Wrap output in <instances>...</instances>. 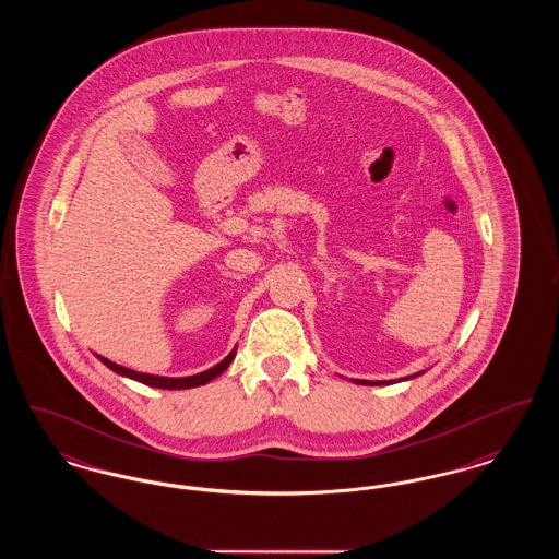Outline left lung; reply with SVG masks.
<instances>
[{
  "label": "left lung",
  "mask_w": 559,
  "mask_h": 559,
  "mask_svg": "<svg viewBox=\"0 0 559 559\" xmlns=\"http://www.w3.org/2000/svg\"><path fill=\"white\" fill-rule=\"evenodd\" d=\"M417 374H421V372H417ZM417 374H411V377H404V379H413V377H417ZM402 379V381H404ZM356 383H362V385H388V383H394V381H362V379H354Z\"/></svg>",
  "instance_id": "1"
}]
</instances>
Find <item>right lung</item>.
<instances>
[{
    "label": "right lung",
    "mask_w": 559,
    "mask_h": 559,
    "mask_svg": "<svg viewBox=\"0 0 559 559\" xmlns=\"http://www.w3.org/2000/svg\"><path fill=\"white\" fill-rule=\"evenodd\" d=\"M235 354H237V352H230V354H228L222 362H217L213 369L199 372V374H192V377H159V374H146V372H135L132 371V369L121 367V365H115V362H110L108 358H103V356H98V360L105 362L110 371L119 372V374L130 377V379H135V381L144 383V385H151V388H160V390H188V388L205 385V383H210L212 379H215L217 374H222V372L226 371V369L230 367Z\"/></svg>",
    "instance_id": "obj_1"
}]
</instances>
